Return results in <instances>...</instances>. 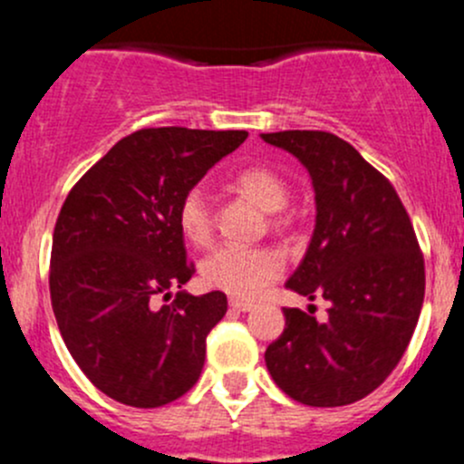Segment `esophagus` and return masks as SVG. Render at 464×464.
<instances>
[{
  "label": "esophagus",
  "mask_w": 464,
  "mask_h": 464,
  "mask_svg": "<svg viewBox=\"0 0 464 464\" xmlns=\"http://www.w3.org/2000/svg\"><path fill=\"white\" fill-rule=\"evenodd\" d=\"M228 305H231V310H236V312H251V310H254V303L237 301V298H231V301H228Z\"/></svg>",
  "instance_id": "obj_1"
}]
</instances>
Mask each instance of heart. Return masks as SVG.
<instances>
[{
    "label": "heart",
    "instance_id": "b5f03b06",
    "mask_svg": "<svg viewBox=\"0 0 464 464\" xmlns=\"http://www.w3.org/2000/svg\"><path fill=\"white\" fill-rule=\"evenodd\" d=\"M236 186L266 213L287 206V184L266 168H245L236 175ZM177 224L188 242L202 246L213 236V208L204 186H190L177 206ZM283 271L278 251L266 246L222 245L202 260L199 274L208 287L236 298H254Z\"/></svg>",
    "mask_w": 464,
    "mask_h": 464
}]
</instances>
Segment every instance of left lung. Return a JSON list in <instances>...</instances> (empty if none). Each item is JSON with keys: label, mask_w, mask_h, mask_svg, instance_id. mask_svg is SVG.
Masks as SVG:
<instances>
[{"label": "left lung", "mask_w": 464, "mask_h": 464, "mask_svg": "<svg viewBox=\"0 0 464 464\" xmlns=\"http://www.w3.org/2000/svg\"><path fill=\"white\" fill-rule=\"evenodd\" d=\"M310 172L316 219L285 287L327 301V319L285 307L266 348L276 386L307 406H345L400 363L424 301V260L391 181L343 139L314 130L260 134Z\"/></svg>", "instance_id": "left-lung-1"}]
</instances>
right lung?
Segmentation results:
<instances>
[{
    "mask_svg": "<svg viewBox=\"0 0 464 464\" xmlns=\"http://www.w3.org/2000/svg\"><path fill=\"white\" fill-rule=\"evenodd\" d=\"M245 130L150 128L121 139L69 193L51 249V305L67 350L89 382L121 404L157 409L195 386L206 336L227 296H193L181 195ZM172 288L176 301L157 306Z\"/></svg>",
    "mask_w": 464,
    "mask_h": 464,
    "instance_id": "right-lung-1",
    "label": "right lung"
}]
</instances>
